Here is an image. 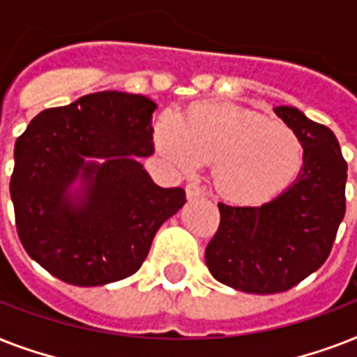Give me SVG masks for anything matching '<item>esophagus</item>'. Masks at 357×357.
Instances as JSON below:
<instances>
[{"instance_id": "1", "label": "esophagus", "mask_w": 357, "mask_h": 357, "mask_svg": "<svg viewBox=\"0 0 357 357\" xmlns=\"http://www.w3.org/2000/svg\"><path fill=\"white\" fill-rule=\"evenodd\" d=\"M185 190H187V198H200V196L206 195V189L202 187L200 183H196V181H189L187 183V187H185Z\"/></svg>"}]
</instances>
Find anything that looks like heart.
I'll list each match as a JSON object with an SVG mask.
<instances>
[{
	"instance_id": "obj_1",
	"label": "heart",
	"mask_w": 357,
	"mask_h": 357,
	"mask_svg": "<svg viewBox=\"0 0 357 357\" xmlns=\"http://www.w3.org/2000/svg\"><path fill=\"white\" fill-rule=\"evenodd\" d=\"M153 144L181 174L215 161L213 183L235 204H261L293 183L304 165V144L291 126L234 103L190 107L178 119L165 113Z\"/></svg>"
}]
</instances>
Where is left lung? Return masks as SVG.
<instances>
[{
  "mask_svg": "<svg viewBox=\"0 0 357 357\" xmlns=\"http://www.w3.org/2000/svg\"><path fill=\"white\" fill-rule=\"evenodd\" d=\"M274 111L302 139V170L261 207L218 204L220 224L206 248L218 282L254 294L289 291L321 268L347 209V161L332 129L294 107Z\"/></svg>",
  "mask_w": 357,
  "mask_h": 357,
  "instance_id": "1",
  "label": "left lung"
}]
</instances>
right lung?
Instances as JSON below:
<instances>
[{
  "mask_svg": "<svg viewBox=\"0 0 357 357\" xmlns=\"http://www.w3.org/2000/svg\"><path fill=\"white\" fill-rule=\"evenodd\" d=\"M155 103L103 91L42 111L14 146L10 198L20 243L50 274L96 287L139 271L161 224L187 202L181 187L161 189L137 159L153 153ZM96 156L100 163H85ZM81 169L86 202L63 192Z\"/></svg>",
  "mask_w": 357,
  "mask_h": 357,
  "instance_id": "right-lung-1",
  "label": "right lung"
}]
</instances>
